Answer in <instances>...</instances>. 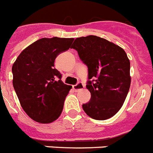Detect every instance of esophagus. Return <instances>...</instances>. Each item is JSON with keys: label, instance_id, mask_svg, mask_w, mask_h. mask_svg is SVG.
<instances>
[{"label": "esophagus", "instance_id": "1", "mask_svg": "<svg viewBox=\"0 0 153 153\" xmlns=\"http://www.w3.org/2000/svg\"><path fill=\"white\" fill-rule=\"evenodd\" d=\"M73 89H74L76 92H78L79 91V90H83V89H84V85H83L82 83H80V82H79L77 84L73 86Z\"/></svg>", "mask_w": 153, "mask_h": 153}]
</instances>
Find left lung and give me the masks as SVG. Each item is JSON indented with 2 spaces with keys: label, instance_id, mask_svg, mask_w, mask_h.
Here are the masks:
<instances>
[{
  "label": "left lung",
  "instance_id": "left-lung-1",
  "mask_svg": "<svg viewBox=\"0 0 153 153\" xmlns=\"http://www.w3.org/2000/svg\"><path fill=\"white\" fill-rule=\"evenodd\" d=\"M88 67L90 100L83 104L89 117L105 120L123 105L131 83L130 62L123 48L100 36L77 37L72 47ZM93 79V80H92Z\"/></svg>",
  "mask_w": 153,
  "mask_h": 153
}]
</instances>
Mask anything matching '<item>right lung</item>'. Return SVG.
Here are the masks:
<instances>
[{"label": "right lung", "instance_id": "add662e5", "mask_svg": "<svg viewBox=\"0 0 153 153\" xmlns=\"http://www.w3.org/2000/svg\"><path fill=\"white\" fill-rule=\"evenodd\" d=\"M74 40L56 36L40 39L25 48L13 63V88L24 112L36 122L52 123L63 111L72 86L63 83L54 61Z\"/></svg>", "mask_w": 153, "mask_h": 153}]
</instances>
